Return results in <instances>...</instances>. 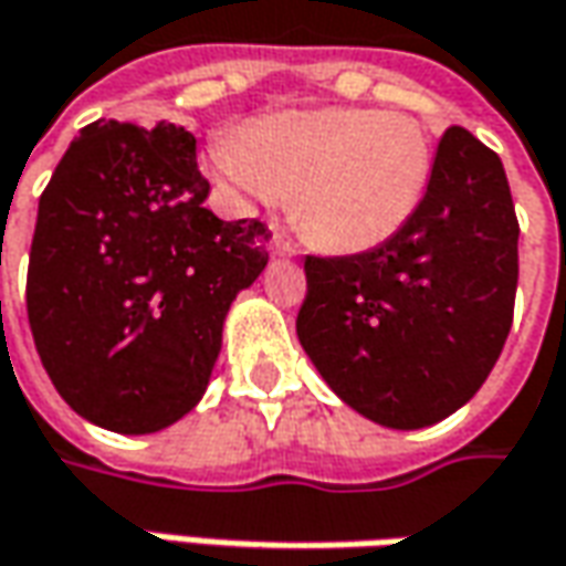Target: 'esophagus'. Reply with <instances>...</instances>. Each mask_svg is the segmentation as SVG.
<instances>
[{
  "label": "esophagus",
  "mask_w": 566,
  "mask_h": 566,
  "mask_svg": "<svg viewBox=\"0 0 566 566\" xmlns=\"http://www.w3.org/2000/svg\"><path fill=\"white\" fill-rule=\"evenodd\" d=\"M272 250H275L279 256H294V253H297V244H294L287 234H282V231H275V234H272Z\"/></svg>",
  "instance_id": "obj_1"
}]
</instances>
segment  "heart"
I'll use <instances>...</instances> for the list:
<instances>
[{
	"instance_id": "1",
	"label": "heart",
	"mask_w": 566,
	"mask_h": 566,
	"mask_svg": "<svg viewBox=\"0 0 566 566\" xmlns=\"http://www.w3.org/2000/svg\"><path fill=\"white\" fill-rule=\"evenodd\" d=\"M212 168L244 200L279 203L310 241L335 253L385 244L417 216L432 175V140L407 112L313 108L256 118L222 134Z\"/></svg>"
}]
</instances>
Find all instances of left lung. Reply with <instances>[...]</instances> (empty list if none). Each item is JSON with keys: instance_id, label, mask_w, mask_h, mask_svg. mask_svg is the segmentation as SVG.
Returning a JSON list of instances; mask_svg holds the SVG:
<instances>
[{"instance_id": "8db88e82", "label": "left lung", "mask_w": 566, "mask_h": 566, "mask_svg": "<svg viewBox=\"0 0 566 566\" xmlns=\"http://www.w3.org/2000/svg\"><path fill=\"white\" fill-rule=\"evenodd\" d=\"M516 222L495 149L441 134L417 216L385 244L306 256L297 338L357 413L391 429L451 417L489 379L514 322Z\"/></svg>"}]
</instances>
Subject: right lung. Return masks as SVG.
Masks as SVG:
<instances>
[{"mask_svg": "<svg viewBox=\"0 0 566 566\" xmlns=\"http://www.w3.org/2000/svg\"><path fill=\"white\" fill-rule=\"evenodd\" d=\"M193 134L93 122L40 197L28 322L55 391L90 422L144 436L203 395L231 301L269 263L260 219L203 206Z\"/></svg>", "mask_w": 566, "mask_h": 566, "instance_id": "1", "label": "right lung"}]
</instances>
